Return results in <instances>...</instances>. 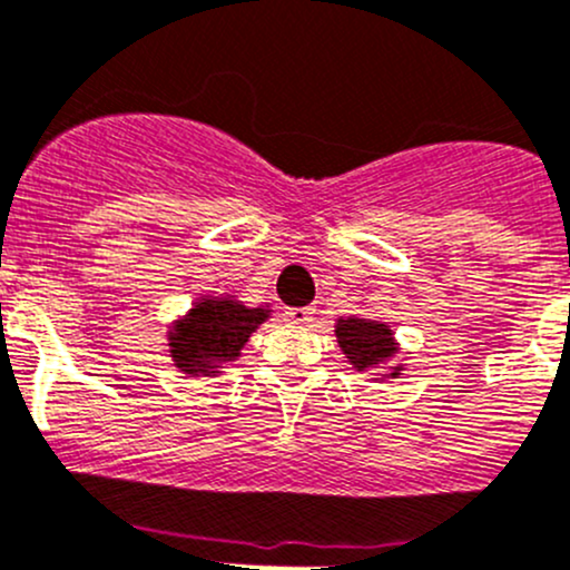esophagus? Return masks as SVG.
<instances>
[{
    "label": "esophagus",
    "mask_w": 570,
    "mask_h": 570,
    "mask_svg": "<svg viewBox=\"0 0 570 570\" xmlns=\"http://www.w3.org/2000/svg\"><path fill=\"white\" fill-rule=\"evenodd\" d=\"M314 314H316L314 305H305V308H286L284 322H289V325H308V322L314 320Z\"/></svg>",
    "instance_id": "esophagus-1"
}]
</instances>
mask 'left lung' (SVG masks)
<instances>
[{"instance_id":"8db88e82","label":"left lung","mask_w":570,"mask_h":570,"mask_svg":"<svg viewBox=\"0 0 570 570\" xmlns=\"http://www.w3.org/2000/svg\"><path fill=\"white\" fill-rule=\"evenodd\" d=\"M335 341H338L341 352L352 363V368L361 371V374L387 363H391V368L380 374L382 380H399V374L404 371V363H393L399 355V341H395L387 322L341 316V320H335Z\"/></svg>"}]
</instances>
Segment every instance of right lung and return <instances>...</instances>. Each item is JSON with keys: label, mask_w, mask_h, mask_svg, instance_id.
I'll use <instances>...</instances> for the list:
<instances>
[{"label": "right lung", "mask_w": 570, "mask_h": 570, "mask_svg": "<svg viewBox=\"0 0 570 570\" xmlns=\"http://www.w3.org/2000/svg\"><path fill=\"white\" fill-rule=\"evenodd\" d=\"M267 320L269 305L248 308L237 295H205L166 333L169 355L183 374L215 376L237 361L250 333Z\"/></svg>", "instance_id": "add662e5"}]
</instances>
